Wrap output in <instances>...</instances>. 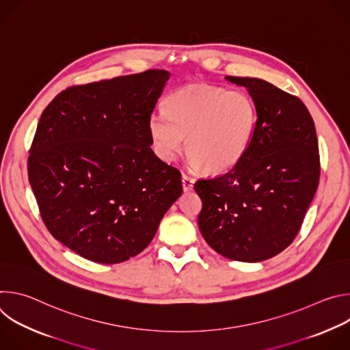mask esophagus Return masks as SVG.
I'll use <instances>...</instances> for the list:
<instances>
[{
	"label": "esophagus",
	"mask_w": 350,
	"mask_h": 350,
	"mask_svg": "<svg viewBox=\"0 0 350 350\" xmlns=\"http://www.w3.org/2000/svg\"><path fill=\"white\" fill-rule=\"evenodd\" d=\"M181 184H183V189L187 192V191H191L192 187H193V180L191 177H188L187 174H183L181 177Z\"/></svg>",
	"instance_id": "34e87169"
}]
</instances>
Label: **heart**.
<instances>
[{
  "mask_svg": "<svg viewBox=\"0 0 350 350\" xmlns=\"http://www.w3.org/2000/svg\"><path fill=\"white\" fill-rule=\"evenodd\" d=\"M258 122L252 98L243 91L211 85H188L172 92L165 111L149 118L154 151L173 162L184 146L189 165L217 174L232 169L245 155Z\"/></svg>",
  "mask_w": 350,
  "mask_h": 350,
  "instance_id": "1",
  "label": "heart"
}]
</instances>
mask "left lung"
I'll list each match as a JSON object with an SVG mask.
<instances>
[{
    "mask_svg": "<svg viewBox=\"0 0 350 350\" xmlns=\"http://www.w3.org/2000/svg\"><path fill=\"white\" fill-rule=\"evenodd\" d=\"M254 99L258 122L243 158L226 174L198 180V226L209 246L238 262H262L297 235L320 178L314 122L305 104L269 81L227 76Z\"/></svg>",
    "mask_w": 350,
    "mask_h": 350,
    "instance_id": "8db88e82",
    "label": "left lung"
}]
</instances>
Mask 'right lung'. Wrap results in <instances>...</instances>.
Listing matches in <instances>:
<instances>
[{
  "mask_svg": "<svg viewBox=\"0 0 350 350\" xmlns=\"http://www.w3.org/2000/svg\"><path fill=\"white\" fill-rule=\"evenodd\" d=\"M170 73L151 69L58 94L38 122L27 159L41 219L84 259L138 255L183 193L181 173L151 149V118Z\"/></svg>",
  "mask_w": 350,
  "mask_h": 350,
  "instance_id": "add662e5",
  "label": "right lung"
}]
</instances>
